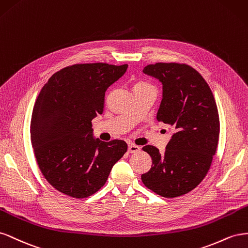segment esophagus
Here are the masks:
<instances>
[{"label": "esophagus", "mask_w": 248, "mask_h": 248, "mask_svg": "<svg viewBox=\"0 0 248 248\" xmlns=\"http://www.w3.org/2000/svg\"><path fill=\"white\" fill-rule=\"evenodd\" d=\"M139 151H140V147L138 145L133 144V143L129 144V147H128V152L129 153H137Z\"/></svg>", "instance_id": "obj_1"}]
</instances>
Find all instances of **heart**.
Here are the masks:
<instances>
[{
	"label": "heart",
	"instance_id": "heart-1",
	"mask_svg": "<svg viewBox=\"0 0 248 248\" xmlns=\"http://www.w3.org/2000/svg\"><path fill=\"white\" fill-rule=\"evenodd\" d=\"M143 86H152V85L146 83V82H138L134 85V87H143Z\"/></svg>",
	"mask_w": 248,
	"mask_h": 248
}]
</instances>
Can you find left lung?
Segmentation results:
<instances>
[{
	"label": "left lung",
	"instance_id": "left-lung-1",
	"mask_svg": "<svg viewBox=\"0 0 248 248\" xmlns=\"http://www.w3.org/2000/svg\"><path fill=\"white\" fill-rule=\"evenodd\" d=\"M143 73L163 85L157 119L174 133L164 153L153 145L142 147L153 164L141 180L155 193L173 199L199 186L209 171L220 131L217 105L206 80L185 63L159 62Z\"/></svg>",
	"mask_w": 248,
	"mask_h": 248
}]
</instances>
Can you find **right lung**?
<instances>
[{"instance_id": "1", "label": "right lung", "mask_w": 248, "mask_h": 248, "mask_svg": "<svg viewBox=\"0 0 248 248\" xmlns=\"http://www.w3.org/2000/svg\"><path fill=\"white\" fill-rule=\"evenodd\" d=\"M128 64L84 63L62 68L42 87L31 117V142L38 167L59 192L84 199L108 180L128 150L124 140L93 138V120L102 114L105 93Z\"/></svg>"}]
</instances>
